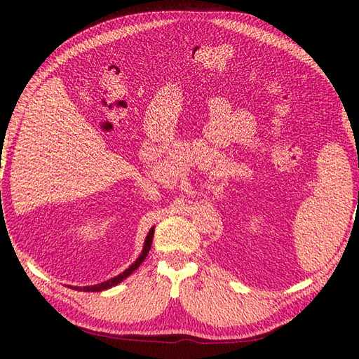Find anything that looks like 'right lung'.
Listing matches in <instances>:
<instances>
[{
    "instance_id": "obj_1",
    "label": "right lung",
    "mask_w": 359,
    "mask_h": 359,
    "mask_svg": "<svg viewBox=\"0 0 359 359\" xmlns=\"http://www.w3.org/2000/svg\"><path fill=\"white\" fill-rule=\"evenodd\" d=\"M152 236H154V228H151V230H149V233H148V236H147V241H144L143 251H142V255L139 256V259H137V261H135L131 266H129V269H126L123 273H120L118 276L112 278V279L106 280V282H102V284H97V285H89V287H83V288L75 287V290H83V292H102V290H108V288H111V287H114V285L120 284V282L123 280L125 278H128L129 274H131L134 270L139 269L140 264L144 261V259H147V256H148V253H149V250H151Z\"/></svg>"
}]
</instances>
